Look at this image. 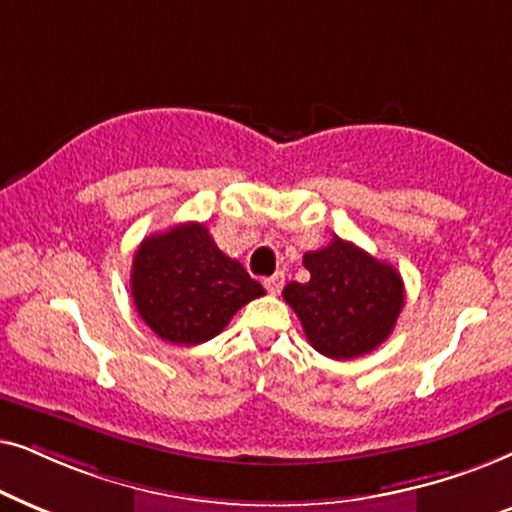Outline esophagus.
I'll return each instance as SVG.
<instances>
[{
  "mask_svg": "<svg viewBox=\"0 0 512 512\" xmlns=\"http://www.w3.org/2000/svg\"><path fill=\"white\" fill-rule=\"evenodd\" d=\"M283 283H285V276L281 274V271H278V274L269 276L267 281H264V288H267L269 295H278V292H281V288H283Z\"/></svg>",
  "mask_w": 512,
  "mask_h": 512,
  "instance_id": "esophagus-1",
  "label": "esophagus"
}]
</instances>
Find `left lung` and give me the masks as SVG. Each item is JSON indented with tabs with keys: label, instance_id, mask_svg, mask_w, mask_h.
<instances>
[{
	"label": "left lung",
	"instance_id": "left-lung-1",
	"mask_svg": "<svg viewBox=\"0 0 512 512\" xmlns=\"http://www.w3.org/2000/svg\"><path fill=\"white\" fill-rule=\"evenodd\" d=\"M311 278L292 281L283 299L302 320L304 335L318 353L335 360L365 356L386 342L405 304V285L391 264L344 238L306 252Z\"/></svg>",
	"mask_w": 512,
	"mask_h": 512
}]
</instances>
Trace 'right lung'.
<instances>
[{"label": "right lung", "mask_w": 512, "mask_h": 512, "mask_svg": "<svg viewBox=\"0 0 512 512\" xmlns=\"http://www.w3.org/2000/svg\"><path fill=\"white\" fill-rule=\"evenodd\" d=\"M131 295L140 318L163 342L194 346L220 335L264 288L217 248L201 222H185L140 243Z\"/></svg>", "instance_id": "right-lung-1"}]
</instances>
